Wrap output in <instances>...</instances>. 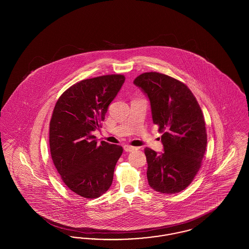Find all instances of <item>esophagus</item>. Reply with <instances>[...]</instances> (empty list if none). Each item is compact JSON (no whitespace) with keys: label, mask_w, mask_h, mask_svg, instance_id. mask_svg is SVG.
<instances>
[{"label":"esophagus","mask_w":249,"mask_h":249,"mask_svg":"<svg viewBox=\"0 0 249 249\" xmlns=\"http://www.w3.org/2000/svg\"><path fill=\"white\" fill-rule=\"evenodd\" d=\"M123 148H124V150H125L126 152H131V151H134V150H136V149H137L136 147L131 146V145H124V146H123Z\"/></svg>","instance_id":"esophagus-1"}]
</instances>
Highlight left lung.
Instances as JSON below:
<instances>
[{"instance_id":"8db88e82","label":"left lung","mask_w":249,"mask_h":249,"mask_svg":"<svg viewBox=\"0 0 249 249\" xmlns=\"http://www.w3.org/2000/svg\"><path fill=\"white\" fill-rule=\"evenodd\" d=\"M133 83L148 96L153 122L162 133V154L144 148L148 184L160 193L180 192L198 174L206 150L201 107L186 84L164 73L143 72Z\"/></svg>"}]
</instances>
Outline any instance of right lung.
I'll list each match as a JSON object with an SVG mask.
<instances>
[{
  "label": "right lung",
  "instance_id": "obj_1",
  "mask_svg": "<svg viewBox=\"0 0 249 249\" xmlns=\"http://www.w3.org/2000/svg\"><path fill=\"white\" fill-rule=\"evenodd\" d=\"M125 81L123 74H107L73 84L60 95L49 123L53 163L66 187L95 199L109 190L122 146L102 141L93 131L102 128L107 108Z\"/></svg>",
  "mask_w": 249,
  "mask_h": 249
}]
</instances>
